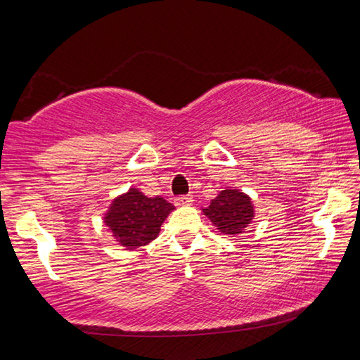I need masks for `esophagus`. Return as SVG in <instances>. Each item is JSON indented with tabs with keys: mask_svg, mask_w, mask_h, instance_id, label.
I'll return each instance as SVG.
<instances>
[{
	"mask_svg": "<svg viewBox=\"0 0 360 360\" xmlns=\"http://www.w3.org/2000/svg\"><path fill=\"white\" fill-rule=\"evenodd\" d=\"M192 202H193L192 195H181V197L174 198L176 206H188V205H192Z\"/></svg>",
	"mask_w": 360,
	"mask_h": 360,
	"instance_id": "1",
	"label": "esophagus"
}]
</instances>
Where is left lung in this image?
<instances>
[{
  "mask_svg": "<svg viewBox=\"0 0 360 360\" xmlns=\"http://www.w3.org/2000/svg\"><path fill=\"white\" fill-rule=\"evenodd\" d=\"M221 233L236 236L245 231L255 217L254 205L249 195L240 188H225L211 200L210 206L202 210Z\"/></svg>",
  "mask_w": 360,
  "mask_h": 360,
  "instance_id": "obj_1",
  "label": "left lung"
}]
</instances>
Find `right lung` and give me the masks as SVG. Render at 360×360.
<instances>
[{
    "label": "right lung",
    "instance_id": "obj_1",
    "mask_svg": "<svg viewBox=\"0 0 360 360\" xmlns=\"http://www.w3.org/2000/svg\"><path fill=\"white\" fill-rule=\"evenodd\" d=\"M173 210L165 198L146 197L136 187H130L129 192L112 200L103 221L120 246L136 249L157 238Z\"/></svg>",
    "mask_w": 360,
    "mask_h": 360
}]
</instances>
